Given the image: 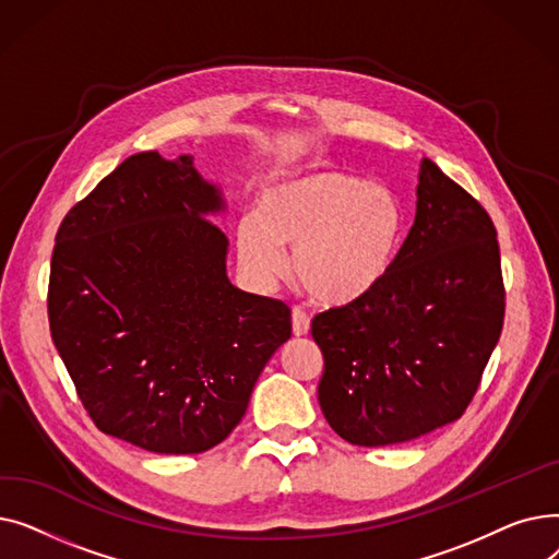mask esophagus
I'll list each match as a JSON object with an SVG mask.
<instances>
[{
    "label": "esophagus",
    "mask_w": 559,
    "mask_h": 559,
    "mask_svg": "<svg viewBox=\"0 0 559 559\" xmlns=\"http://www.w3.org/2000/svg\"><path fill=\"white\" fill-rule=\"evenodd\" d=\"M308 331H310V317L301 308L292 310V333L297 337H304L308 335Z\"/></svg>",
    "instance_id": "1"
}]
</instances>
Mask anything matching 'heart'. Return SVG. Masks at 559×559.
I'll return each instance as SVG.
<instances>
[{
  "label": "heart",
  "mask_w": 559,
  "mask_h": 559,
  "mask_svg": "<svg viewBox=\"0 0 559 559\" xmlns=\"http://www.w3.org/2000/svg\"><path fill=\"white\" fill-rule=\"evenodd\" d=\"M405 213L399 197L342 171H312L276 181L235 228L247 276L274 283L285 270L312 301L344 306L385 278L401 247Z\"/></svg>",
  "instance_id": "1"
}]
</instances>
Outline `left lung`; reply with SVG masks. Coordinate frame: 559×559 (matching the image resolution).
<instances>
[{
	"mask_svg": "<svg viewBox=\"0 0 559 559\" xmlns=\"http://www.w3.org/2000/svg\"><path fill=\"white\" fill-rule=\"evenodd\" d=\"M506 287L483 205L424 158L417 213L369 295L312 319L319 405L356 447L417 439L464 415L501 337Z\"/></svg>",
	"mask_w": 559,
	"mask_h": 559,
	"instance_id": "1",
	"label": "left lung"
}]
</instances>
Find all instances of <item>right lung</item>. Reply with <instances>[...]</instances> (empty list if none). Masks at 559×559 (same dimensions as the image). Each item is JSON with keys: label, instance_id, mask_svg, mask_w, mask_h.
I'll list each match as a JSON object with an SVG mask.
<instances>
[{"label": "right lung", "instance_id": "add662e5", "mask_svg": "<svg viewBox=\"0 0 559 559\" xmlns=\"http://www.w3.org/2000/svg\"><path fill=\"white\" fill-rule=\"evenodd\" d=\"M217 186L192 156L142 152L61 222L49 331L95 426L152 453H203L247 413L264 365L292 335L283 301L226 276L209 217Z\"/></svg>", "mask_w": 559, "mask_h": 559}]
</instances>
